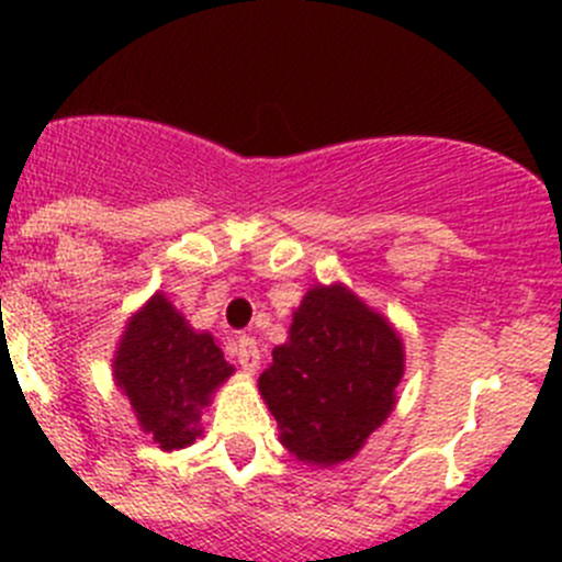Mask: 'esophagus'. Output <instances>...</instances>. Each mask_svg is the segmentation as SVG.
Returning a JSON list of instances; mask_svg holds the SVG:
<instances>
[{
  "label": "esophagus",
  "instance_id": "esophagus-1",
  "mask_svg": "<svg viewBox=\"0 0 562 562\" xmlns=\"http://www.w3.org/2000/svg\"><path fill=\"white\" fill-rule=\"evenodd\" d=\"M234 350H236V359H239L241 370H247V372L258 370L260 350H258V342H255L252 337H247V334H241V337H236Z\"/></svg>",
  "mask_w": 562,
  "mask_h": 562
}]
</instances>
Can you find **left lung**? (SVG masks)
<instances>
[{
    "label": "left lung",
    "mask_w": 562,
    "mask_h": 562,
    "mask_svg": "<svg viewBox=\"0 0 562 562\" xmlns=\"http://www.w3.org/2000/svg\"><path fill=\"white\" fill-rule=\"evenodd\" d=\"M258 389L280 440L307 464L345 462L394 411L402 342L348 288H313Z\"/></svg>",
    "instance_id": "left-lung-1"
}]
</instances>
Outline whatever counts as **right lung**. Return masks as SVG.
Returning a JSON list of instances; mask_svg holds the SVG:
<instances>
[{
  "instance_id": "right-lung-1",
  "label": "right lung",
  "mask_w": 562,
  "mask_h": 562,
  "mask_svg": "<svg viewBox=\"0 0 562 562\" xmlns=\"http://www.w3.org/2000/svg\"><path fill=\"white\" fill-rule=\"evenodd\" d=\"M231 372L212 334L192 331L160 293L127 323L113 359L138 424L166 451L195 443L201 407Z\"/></svg>"
}]
</instances>
